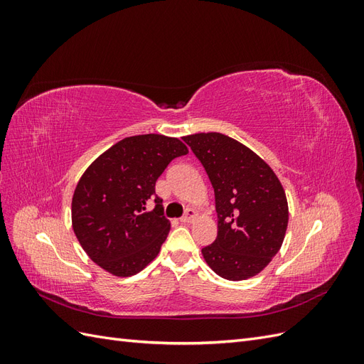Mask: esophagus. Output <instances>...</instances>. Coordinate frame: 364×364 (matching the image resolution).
<instances>
[{
	"label": "esophagus",
	"instance_id": "34e87169",
	"mask_svg": "<svg viewBox=\"0 0 364 364\" xmlns=\"http://www.w3.org/2000/svg\"><path fill=\"white\" fill-rule=\"evenodd\" d=\"M196 215H197V213L194 211V209H186V213H185V215L183 217H181V223H191L193 220L196 218Z\"/></svg>",
	"mask_w": 364,
	"mask_h": 364
}]
</instances>
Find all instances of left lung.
I'll return each mask as SVG.
<instances>
[{"label":"left lung","mask_w":364,"mask_h":364,"mask_svg":"<svg viewBox=\"0 0 364 364\" xmlns=\"http://www.w3.org/2000/svg\"><path fill=\"white\" fill-rule=\"evenodd\" d=\"M215 194L217 238L202 249L218 277H255L282 246L289 225L285 191L269 165L234 138L217 132L183 136Z\"/></svg>","instance_id":"left-lung-1"}]
</instances>
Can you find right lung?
<instances>
[{
	"label": "right lung",
	"instance_id": "1",
	"mask_svg": "<svg viewBox=\"0 0 364 364\" xmlns=\"http://www.w3.org/2000/svg\"><path fill=\"white\" fill-rule=\"evenodd\" d=\"M186 153L178 138L136 135L121 139L86 168L73 196V229L102 269L124 278L156 258L170 222L155 185L167 165ZM151 198L156 208L147 212Z\"/></svg>",
	"mask_w": 364,
	"mask_h": 364
}]
</instances>
